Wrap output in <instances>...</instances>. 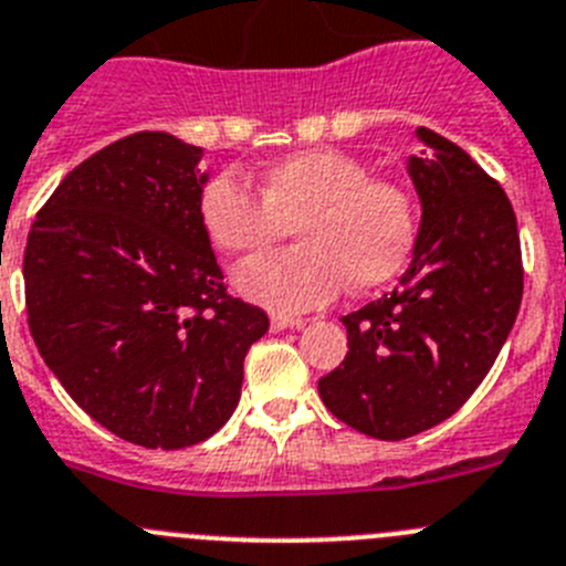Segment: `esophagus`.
<instances>
[{"label": "esophagus", "mask_w": 566, "mask_h": 566, "mask_svg": "<svg viewBox=\"0 0 566 566\" xmlns=\"http://www.w3.org/2000/svg\"><path fill=\"white\" fill-rule=\"evenodd\" d=\"M305 319H292V317H272V331H292L303 328Z\"/></svg>", "instance_id": "34e87169"}]
</instances>
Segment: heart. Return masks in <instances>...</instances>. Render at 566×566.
I'll return each instance as SVG.
<instances>
[{
  "label": "heart",
  "instance_id": "b5f03b06",
  "mask_svg": "<svg viewBox=\"0 0 566 566\" xmlns=\"http://www.w3.org/2000/svg\"><path fill=\"white\" fill-rule=\"evenodd\" d=\"M249 193L216 174L199 193V224L212 247L255 258L294 227L297 249L252 261L235 289L274 314H300L350 292L385 286L407 266L418 238V207L403 185L373 179V168L336 148H311L266 165Z\"/></svg>",
  "mask_w": 566,
  "mask_h": 566
}]
</instances>
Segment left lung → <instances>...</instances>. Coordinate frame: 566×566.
<instances>
[{"label":"left lung","mask_w":566,"mask_h":566,"mask_svg":"<svg viewBox=\"0 0 566 566\" xmlns=\"http://www.w3.org/2000/svg\"><path fill=\"white\" fill-rule=\"evenodd\" d=\"M407 157L421 224L396 289L342 317L347 356L319 378L325 407L378 440L458 412L500 356L522 303V252L505 190L452 139L415 132Z\"/></svg>","instance_id":"left-lung-1"}]
</instances>
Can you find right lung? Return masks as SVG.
<instances>
[{
	"mask_svg": "<svg viewBox=\"0 0 566 566\" xmlns=\"http://www.w3.org/2000/svg\"><path fill=\"white\" fill-rule=\"evenodd\" d=\"M205 148L168 132L106 145L64 176L28 235L41 359L101 427L185 449L235 412L243 356L269 331L230 297L199 224Z\"/></svg>",
	"mask_w": 566,
	"mask_h": 566,
	"instance_id": "add662e5",
	"label": "right lung"
}]
</instances>
